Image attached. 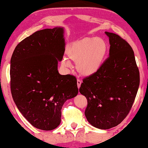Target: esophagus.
Returning <instances> with one entry per match:
<instances>
[{"label":"esophagus","instance_id":"esophagus-1","mask_svg":"<svg viewBox=\"0 0 148 148\" xmlns=\"http://www.w3.org/2000/svg\"><path fill=\"white\" fill-rule=\"evenodd\" d=\"M81 83H82L81 80H77V86H78V88L80 87Z\"/></svg>","mask_w":148,"mask_h":148}]
</instances>
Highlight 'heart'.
<instances>
[{
	"mask_svg": "<svg viewBox=\"0 0 148 148\" xmlns=\"http://www.w3.org/2000/svg\"><path fill=\"white\" fill-rule=\"evenodd\" d=\"M107 51V44L103 39L86 37L72 43L66 53L70 60L76 62L77 72L82 76H90L102 67ZM62 64L66 67H71V62L67 58L63 59Z\"/></svg>",
	"mask_w": 148,
	"mask_h": 148,
	"instance_id": "heart-1",
	"label": "heart"
}]
</instances>
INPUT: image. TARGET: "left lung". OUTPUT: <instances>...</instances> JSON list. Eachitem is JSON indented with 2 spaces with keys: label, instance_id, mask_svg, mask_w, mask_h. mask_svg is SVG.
Segmentation results:
<instances>
[{
  "label": "left lung",
  "instance_id": "1",
  "mask_svg": "<svg viewBox=\"0 0 148 148\" xmlns=\"http://www.w3.org/2000/svg\"><path fill=\"white\" fill-rule=\"evenodd\" d=\"M109 37V57L100 69L86 77L80 86L88 105L85 116L90 124L108 130L122 122L129 114L140 85V72L131 46L119 35Z\"/></svg>",
  "mask_w": 148,
  "mask_h": 148
}]
</instances>
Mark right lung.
<instances>
[{"mask_svg": "<svg viewBox=\"0 0 148 148\" xmlns=\"http://www.w3.org/2000/svg\"><path fill=\"white\" fill-rule=\"evenodd\" d=\"M64 51V28H46L22 40L10 59L13 100L26 120L42 130L60 125L64 103L78 93L76 77L58 71Z\"/></svg>", "mask_w": 148, "mask_h": 148, "instance_id": "1", "label": "right lung"}]
</instances>
